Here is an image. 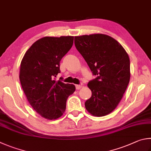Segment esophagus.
<instances>
[{
	"label": "esophagus",
	"instance_id": "1",
	"mask_svg": "<svg viewBox=\"0 0 151 151\" xmlns=\"http://www.w3.org/2000/svg\"><path fill=\"white\" fill-rule=\"evenodd\" d=\"M76 90H79V89H81V88H82V85H80V84H77V85H76Z\"/></svg>",
	"mask_w": 151,
	"mask_h": 151
}]
</instances>
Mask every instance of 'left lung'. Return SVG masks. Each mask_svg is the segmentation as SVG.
<instances>
[{"label":"left lung","instance_id":"8db88e82","mask_svg":"<svg viewBox=\"0 0 151 151\" xmlns=\"http://www.w3.org/2000/svg\"><path fill=\"white\" fill-rule=\"evenodd\" d=\"M76 49L96 76L88 86L92 96L85 102L90 114L101 117L118 105L130 80V60L122 45L113 37L101 34L75 37Z\"/></svg>","mask_w":151,"mask_h":151}]
</instances>
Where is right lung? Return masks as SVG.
I'll use <instances>...</instances> for the list:
<instances>
[{
  "label": "right lung",
  "instance_id": "1",
  "mask_svg": "<svg viewBox=\"0 0 151 151\" xmlns=\"http://www.w3.org/2000/svg\"><path fill=\"white\" fill-rule=\"evenodd\" d=\"M73 36L44 37L32 44L21 61L20 81L29 103L47 119L61 117L68 97L75 91L74 84H65L60 73V61L72 47Z\"/></svg>",
  "mask_w": 151,
  "mask_h": 151
}]
</instances>
